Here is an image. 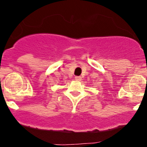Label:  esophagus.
Returning <instances> with one entry per match:
<instances>
[{
    "label": "esophagus",
    "mask_w": 147,
    "mask_h": 147,
    "mask_svg": "<svg viewBox=\"0 0 147 147\" xmlns=\"http://www.w3.org/2000/svg\"><path fill=\"white\" fill-rule=\"evenodd\" d=\"M75 80H76V81H81L82 80V77L81 76H75Z\"/></svg>",
    "instance_id": "34e87169"
}]
</instances>
